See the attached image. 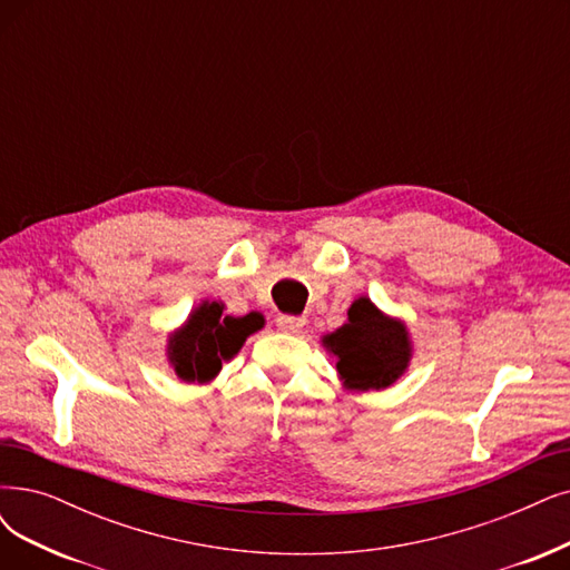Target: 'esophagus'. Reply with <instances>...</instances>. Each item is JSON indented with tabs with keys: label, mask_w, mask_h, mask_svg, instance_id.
Wrapping results in <instances>:
<instances>
[{
	"label": "esophagus",
	"mask_w": 570,
	"mask_h": 570,
	"mask_svg": "<svg viewBox=\"0 0 570 570\" xmlns=\"http://www.w3.org/2000/svg\"><path fill=\"white\" fill-rule=\"evenodd\" d=\"M276 323H278V330L285 334H297L306 325V321L299 315H281Z\"/></svg>",
	"instance_id": "obj_1"
}]
</instances>
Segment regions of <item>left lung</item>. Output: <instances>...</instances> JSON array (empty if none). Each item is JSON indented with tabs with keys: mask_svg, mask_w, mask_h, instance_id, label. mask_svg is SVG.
I'll return each instance as SVG.
<instances>
[{
	"mask_svg": "<svg viewBox=\"0 0 570 570\" xmlns=\"http://www.w3.org/2000/svg\"><path fill=\"white\" fill-rule=\"evenodd\" d=\"M336 357L338 379L348 391H383L412 360V341L402 321L381 313L367 297L348 308V323L323 338Z\"/></svg>",
	"mask_w": 570,
	"mask_h": 570,
	"instance_id": "left-lung-1",
	"label": "left lung"
}]
</instances>
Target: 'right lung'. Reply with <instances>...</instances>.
Here are the masks:
<instances>
[{"label":"right lung","mask_w":570,"mask_h":570,"mask_svg":"<svg viewBox=\"0 0 570 570\" xmlns=\"http://www.w3.org/2000/svg\"><path fill=\"white\" fill-rule=\"evenodd\" d=\"M264 327L259 313L243 317L224 315V304L203 302L189 321L168 341V360L175 374L187 383H206L215 379L224 360H232L249 334Z\"/></svg>","instance_id":"right-lung-1"}]
</instances>
